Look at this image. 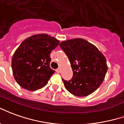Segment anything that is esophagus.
Segmentation results:
<instances>
[{
  "label": "esophagus",
  "mask_w": 124,
  "mask_h": 124,
  "mask_svg": "<svg viewBox=\"0 0 124 124\" xmlns=\"http://www.w3.org/2000/svg\"><path fill=\"white\" fill-rule=\"evenodd\" d=\"M61 69L60 68H58V69H56V72H57V73H61Z\"/></svg>",
  "instance_id": "obj_1"
}]
</instances>
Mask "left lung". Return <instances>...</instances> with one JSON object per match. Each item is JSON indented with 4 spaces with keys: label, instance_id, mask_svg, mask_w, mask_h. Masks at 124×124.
I'll use <instances>...</instances> for the list:
<instances>
[{
    "label": "left lung",
    "instance_id": "1",
    "mask_svg": "<svg viewBox=\"0 0 124 124\" xmlns=\"http://www.w3.org/2000/svg\"><path fill=\"white\" fill-rule=\"evenodd\" d=\"M59 46L73 72L70 81L62 79L66 89L79 97L92 94L102 84L108 70L105 57L95 46L81 38L62 41Z\"/></svg>",
    "mask_w": 124,
    "mask_h": 124
}]
</instances>
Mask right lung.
<instances>
[{"label":"right lung","mask_w":124,"mask_h":124,"mask_svg":"<svg viewBox=\"0 0 124 124\" xmlns=\"http://www.w3.org/2000/svg\"><path fill=\"white\" fill-rule=\"evenodd\" d=\"M59 41L47 34H37L26 38L12 59L14 78L19 85L35 91L47 84L55 71L49 67L50 53Z\"/></svg>","instance_id":"add662e5"}]
</instances>
